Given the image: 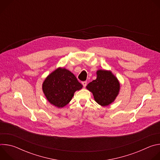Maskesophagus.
Instances as JSON below:
<instances>
[{
	"label": "esophagus",
	"instance_id": "1",
	"mask_svg": "<svg viewBox=\"0 0 160 160\" xmlns=\"http://www.w3.org/2000/svg\"><path fill=\"white\" fill-rule=\"evenodd\" d=\"M82 85H83V86L84 87H86V85H87V81H83V82H82Z\"/></svg>",
	"mask_w": 160,
	"mask_h": 160
}]
</instances>
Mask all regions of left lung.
Masks as SVG:
<instances>
[{"label":"left lung","mask_w":160,"mask_h":160,"mask_svg":"<svg viewBox=\"0 0 160 160\" xmlns=\"http://www.w3.org/2000/svg\"><path fill=\"white\" fill-rule=\"evenodd\" d=\"M87 88L92 92L99 104L106 106L116 99L120 90V83L111 72L99 70L97 72V78L90 82Z\"/></svg>","instance_id":"left-lung-1"}]
</instances>
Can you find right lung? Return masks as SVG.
Returning a JSON list of instances; mask_svg holds the SVG:
<instances>
[{
	"label": "right lung",
	"instance_id": "obj_1",
	"mask_svg": "<svg viewBox=\"0 0 160 160\" xmlns=\"http://www.w3.org/2000/svg\"><path fill=\"white\" fill-rule=\"evenodd\" d=\"M82 87L71 72L61 68L51 73L42 84L43 92L47 99L58 108H62L69 103L75 91Z\"/></svg>",
	"mask_w": 160,
	"mask_h": 160
}]
</instances>
